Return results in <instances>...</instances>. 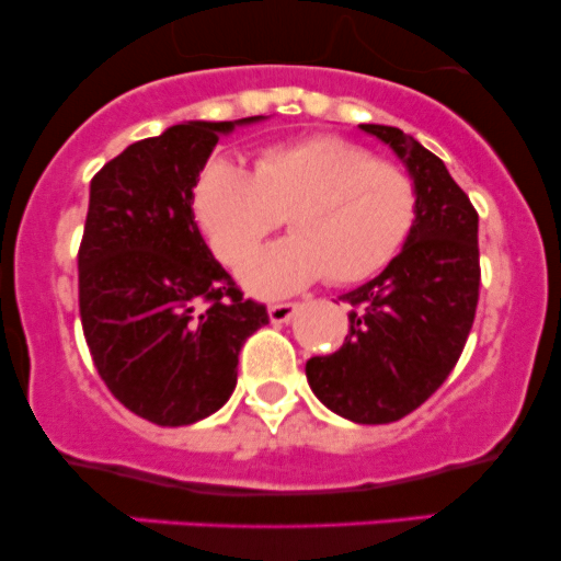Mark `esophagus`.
Masks as SVG:
<instances>
[{"mask_svg": "<svg viewBox=\"0 0 561 561\" xmlns=\"http://www.w3.org/2000/svg\"><path fill=\"white\" fill-rule=\"evenodd\" d=\"M295 311H298L295 302H274V306H268V319H272V324H287L295 317Z\"/></svg>", "mask_w": 561, "mask_h": 561, "instance_id": "obj_1", "label": "esophagus"}]
</instances>
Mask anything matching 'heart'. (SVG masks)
Returning a JSON list of instances; mask_svg holds the SVG:
<instances>
[{
  "label": "heart",
  "mask_w": 561,
  "mask_h": 561,
  "mask_svg": "<svg viewBox=\"0 0 561 561\" xmlns=\"http://www.w3.org/2000/svg\"><path fill=\"white\" fill-rule=\"evenodd\" d=\"M416 214L409 171L334 134L263 147L253 173L214 160L195 184L199 229L229 266L285 216L289 237L242 266L244 285L263 298L298 293L321 276L340 287L371 279L401 253Z\"/></svg>",
  "instance_id": "obj_1"
}]
</instances>
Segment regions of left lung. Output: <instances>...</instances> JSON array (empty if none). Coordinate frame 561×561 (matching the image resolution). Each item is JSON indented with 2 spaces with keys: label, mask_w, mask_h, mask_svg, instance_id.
<instances>
[{
  "label": "left lung",
  "mask_w": 561,
  "mask_h": 561,
  "mask_svg": "<svg viewBox=\"0 0 561 561\" xmlns=\"http://www.w3.org/2000/svg\"><path fill=\"white\" fill-rule=\"evenodd\" d=\"M414 176L420 214L396 261L343 295L351 330L332 356L306 364L327 409L358 424L403 420L446 382L480 298L478 210L443 160L401 128L362 124Z\"/></svg>",
  "instance_id": "1"
}]
</instances>
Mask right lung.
Instances as JSON below:
<instances>
[{
	"mask_svg": "<svg viewBox=\"0 0 561 561\" xmlns=\"http://www.w3.org/2000/svg\"><path fill=\"white\" fill-rule=\"evenodd\" d=\"M242 121H190L128 145L94 173L79 248L83 337L107 390L160 427L210 416L237 385V356L268 313L199 234L195 184Z\"/></svg>",
	"mask_w": 561,
	"mask_h": 561,
	"instance_id": "obj_1",
	"label": "right lung"
}]
</instances>
